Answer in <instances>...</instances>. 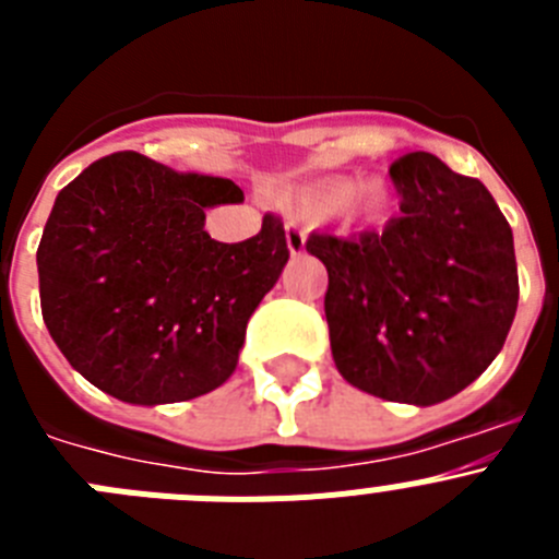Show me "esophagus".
Returning <instances> with one entry per match:
<instances>
[{
	"label": "esophagus",
	"instance_id": "34e87169",
	"mask_svg": "<svg viewBox=\"0 0 559 559\" xmlns=\"http://www.w3.org/2000/svg\"><path fill=\"white\" fill-rule=\"evenodd\" d=\"M305 240H308V235H305V226L299 224V221L290 218L288 221V249H290V254H302Z\"/></svg>",
	"mask_w": 559,
	"mask_h": 559
}]
</instances>
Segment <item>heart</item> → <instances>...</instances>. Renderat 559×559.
Listing matches in <instances>:
<instances>
[{
	"label": "heart",
	"instance_id": "b5f03b06",
	"mask_svg": "<svg viewBox=\"0 0 559 559\" xmlns=\"http://www.w3.org/2000/svg\"><path fill=\"white\" fill-rule=\"evenodd\" d=\"M389 190L378 181L355 185L353 179H335L310 192L308 206L319 215L341 212L353 221H380L389 212Z\"/></svg>",
	"mask_w": 559,
	"mask_h": 559
}]
</instances>
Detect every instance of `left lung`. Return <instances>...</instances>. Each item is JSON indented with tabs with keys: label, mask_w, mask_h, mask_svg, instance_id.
<instances>
[{
	"label": "left lung",
	"mask_w": 559,
	"mask_h": 559,
	"mask_svg": "<svg viewBox=\"0 0 559 559\" xmlns=\"http://www.w3.org/2000/svg\"><path fill=\"white\" fill-rule=\"evenodd\" d=\"M400 215L383 231H313L341 378L374 397L433 406L501 353L518 310L512 229L490 190L433 153L392 167Z\"/></svg>",
	"instance_id": "obj_1"
}]
</instances>
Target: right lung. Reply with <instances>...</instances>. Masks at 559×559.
Here are the masks:
<instances>
[{
    "instance_id": "add662e5",
    "label": "right lung",
    "mask_w": 559,
    "mask_h": 559,
    "mask_svg": "<svg viewBox=\"0 0 559 559\" xmlns=\"http://www.w3.org/2000/svg\"><path fill=\"white\" fill-rule=\"evenodd\" d=\"M231 179L179 173L122 151L58 192L38 243L49 335L100 392L162 406L229 380L246 324L288 263L283 221L218 243L206 206L237 204Z\"/></svg>"
}]
</instances>
